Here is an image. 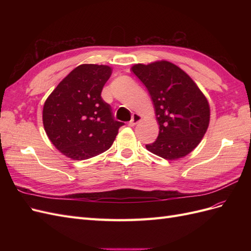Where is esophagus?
Instances as JSON below:
<instances>
[{
    "label": "esophagus",
    "mask_w": 251,
    "mask_h": 251,
    "mask_svg": "<svg viewBox=\"0 0 251 251\" xmlns=\"http://www.w3.org/2000/svg\"><path fill=\"white\" fill-rule=\"evenodd\" d=\"M140 120H141V116L139 115V114H134L132 120L130 121V123H128V126H134L135 125H137Z\"/></svg>",
    "instance_id": "esophagus-1"
}]
</instances>
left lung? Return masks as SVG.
<instances>
[{
    "instance_id": "obj_1",
    "label": "left lung",
    "mask_w": 251,
    "mask_h": 251,
    "mask_svg": "<svg viewBox=\"0 0 251 251\" xmlns=\"http://www.w3.org/2000/svg\"><path fill=\"white\" fill-rule=\"evenodd\" d=\"M132 71L147 87L159 124L158 137L147 149L166 160L191 153L209 125L206 97L183 70L166 60L137 64Z\"/></svg>"
}]
</instances>
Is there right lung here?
<instances>
[{
	"label": "right lung",
	"instance_id": "1",
	"mask_svg": "<svg viewBox=\"0 0 251 251\" xmlns=\"http://www.w3.org/2000/svg\"><path fill=\"white\" fill-rule=\"evenodd\" d=\"M109 66L83 64L53 90L43 109L45 131L54 147L73 160H85L111 148L124 126L101 98Z\"/></svg>",
	"mask_w": 251,
	"mask_h": 251
}]
</instances>
